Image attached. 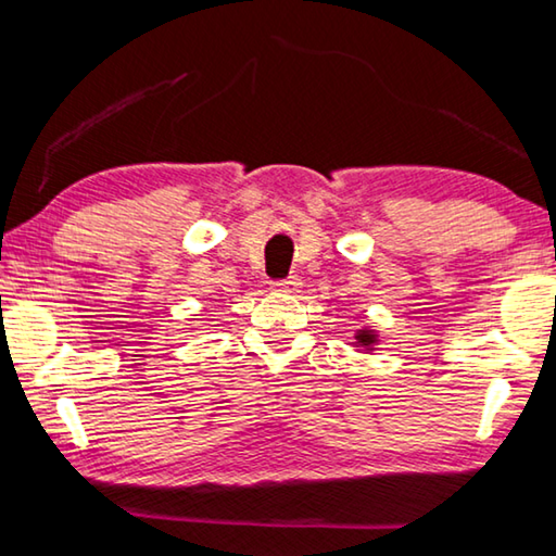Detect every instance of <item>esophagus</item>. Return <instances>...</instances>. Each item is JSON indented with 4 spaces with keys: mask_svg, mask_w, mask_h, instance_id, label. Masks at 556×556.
<instances>
[{
    "mask_svg": "<svg viewBox=\"0 0 556 556\" xmlns=\"http://www.w3.org/2000/svg\"><path fill=\"white\" fill-rule=\"evenodd\" d=\"M275 289L285 291V294H296V291L301 289V279L296 275H291L287 279H279V281H275Z\"/></svg>",
    "mask_w": 556,
    "mask_h": 556,
    "instance_id": "esophagus-1",
    "label": "esophagus"
}]
</instances>
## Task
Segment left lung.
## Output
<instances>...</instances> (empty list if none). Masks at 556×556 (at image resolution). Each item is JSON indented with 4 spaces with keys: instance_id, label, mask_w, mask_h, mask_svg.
<instances>
[{
    "instance_id": "obj_1",
    "label": "left lung",
    "mask_w": 556,
    "mask_h": 556,
    "mask_svg": "<svg viewBox=\"0 0 556 556\" xmlns=\"http://www.w3.org/2000/svg\"><path fill=\"white\" fill-rule=\"evenodd\" d=\"M355 341H357V348H368V351H372V345L378 343V333L370 331V328H363V331H357Z\"/></svg>"
}]
</instances>
